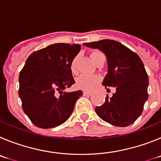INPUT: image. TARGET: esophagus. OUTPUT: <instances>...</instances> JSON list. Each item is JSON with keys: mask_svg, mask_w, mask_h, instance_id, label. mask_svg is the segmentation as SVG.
<instances>
[{"mask_svg": "<svg viewBox=\"0 0 161 161\" xmlns=\"http://www.w3.org/2000/svg\"><path fill=\"white\" fill-rule=\"evenodd\" d=\"M83 95H85V96H90V95H91V92H87V91H83Z\"/></svg>", "mask_w": 161, "mask_h": 161, "instance_id": "1", "label": "esophagus"}]
</instances>
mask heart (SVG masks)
I'll use <instances>...</instances> for the list:
<instances>
[{"instance_id": "b5f03b06", "label": "heart", "mask_w": 161, "mask_h": 161, "mask_svg": "<svg viewBox=\"0 0 161 161\" xmlns=\"http://www.w3.org/2000/svg\"><path fill=\"white\" fill-rule=\"evenodd\" d=\"M103 56H104V54L99 50H93L91 52V58L95 63ZM78 60H79V56L76 55L72 59L71 63H70V70L73 73L76 72L77 70ZM99 82H100V78L97 75H82L76 79V86L78 88L83 90V91H91L96 87Z\"/></svg>"}]
</instances>
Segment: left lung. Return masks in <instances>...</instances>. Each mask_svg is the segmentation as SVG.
<instances>
[{"mask_svg":"<svg viewBox=\"0 0 161 161\" xmlns=\"http://www.w3.org/2000/svg\"><path fill=\"white\" fill-rule=\"evenodd\" d=\"M91 48L100 50L108 58V73L103 85L116 91L111 98L107 95L102 106L95 112L103 120L114 126L126 127L139 118L148 97V76L144 63L130 49L114 40H101L84 43Z\"/></svg>","mask_w":161,"mask_h":161,"instance_id":"1","label":"left lung"}]
</instances>
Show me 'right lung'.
<instances>
[{
	"label": "right lung",
	"instance_id": "obj_1",
	"mask_svg": "<svg viewBox=\"0 0 161 161\" xmlns=\"http://www.w3.org/2000/svg\"><path fill=\"white\" fill-rule=\"evenodd\" d=\"M80 45L56 43L31 53L19 75L24 112L40 128L61 125L70 116L82 91L63 92L75 80L70 63Z\"/></svg>",
	"mask_w": 161,
	"mask_h": 161
}]
</instances>
